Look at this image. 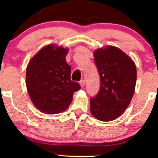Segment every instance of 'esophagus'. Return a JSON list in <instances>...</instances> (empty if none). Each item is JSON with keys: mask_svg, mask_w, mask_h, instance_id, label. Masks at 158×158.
<instances>
[{"mask_svg": "<svg viewBox=\"0 0 158 158\" xmlns=\"http://www.w3.org/2000/svg\"><path fill=\"white\" fill-rule=\"evenodd\" d=\"M80 85H81L82 88L84 87V86H85V80H82V81H80Z\"/></svg>", "mask_w": 158, "mask_h": 158, "instance_id": "34e87169", "label": "esophagus"}]
</instances>
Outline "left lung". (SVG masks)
Listing matches in <instances>:
<instances>
[{"label": "left lung", "mask_w": 158, "mask_h": 158, "mask_svg": "<svg viewBox=\"0 0 158 158\" xmlns=\"http://www.w3.org/2000/svg\"><path fill=\"white\" fill-rule=\"evenodd\" d=\"M101 80L98 94L90 98V112L97 119L110 122L128 107L135 93L137 69L133 60L113 46L94 53Z\"/></svg>", "instance_id": "left-lung-1"}]
</instances>
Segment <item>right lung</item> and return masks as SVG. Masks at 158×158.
I'll list each match as a JSON object with an SVG mask.
<instances>
[{"label": "right lung", "instance_id": "right-lung-1", "mask_svg": "<svg viewBox=\"0 0 158 158\" xmlns=\"http://www.w3.org/2000/svg\"><path fill=\"white\" fill-rule=\"evenodd\" d=\"M68 49L51 44L43 47L27 68V88L33 104L40 111L55 114L68 109L78 83L70 79L71 68L65 61Z\"/></svg>", "mask_w": 158, "mask_h": 158}]
</instances>
